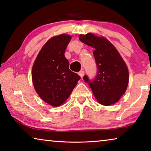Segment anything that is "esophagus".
I'll return each instance as SVG.
<instances>
[{
    "mask_svg": "<svg viewBox=\"0 0 151 151\" xmlns=\"http://www.w3.org/2000/svg\"><path fill=\"white\" fill-rule=\"evenodd\" d=\"M78 74H79V76H80V78H82L84 77V72L83 71H80L79 73H78Z\"/></svg>",
    "mask_w": 151,
    "mask_h": 151,
    "instance_id": "1",
    "label": "esophagus"
}]
</instances>
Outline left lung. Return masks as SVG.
<instances>
[{"mask_svg": "<svg viewBox=\"0 0 151 151\" xmlns=\"http://www.w3.org/2000/svg\"><path fill=\"white\" fill-rule=\"evenodd\" d=\"M79 40L94 49L98 74L93 81L87 82L96 100L104 106L118 102L127 90L129 80V69L114 45L104 36L88 33L80 34Z\"/></svg>", "mask_w": 151, "mask_h": 151, "instance_id": "left-lung-1", "label": "left lung"}]
</instances>
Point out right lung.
I'll return each mask as SVG.
<instances>
[{"mask_svg":"<svg viewBox=\"0 0 151 151\" xmlns=\"http://www.w3.org/2000/svg\"><path fill=\"white\" fill-rule=\"evenodd\" d=\"M71 38L65 34L51 38L39 51L32 67L35 90L44 102L52 106L65 102L80 78L69 69V62L65 56Z\"/></svg>","mask_w":151,"mask_h":151,"instance_id":"1","label":"right lung"}]
</instances>
